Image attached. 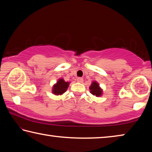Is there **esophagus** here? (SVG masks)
Here are the masks:
<instances>
[{"mask_svg":"<svg viewBox=\"0 0 152 152\" xmlns=\"http://www.w3.org/2000/svg\"><path fill=\"white\" fill-rule=\"evenodd\" d=\"M77 82H80V83H82V82H83V78H77Z\"/></svg>","mask_w":152,"mask_h":152,"instance_id":"esophagus-1","label":"esophagus"}]
</instances>
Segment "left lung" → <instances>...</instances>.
Returning a JSON list of instances; mask_svg holds the SVG:
<instances>
[{
	"label": "left lung",
	"mask_w": 152,
	"mask_h": 152,
	"mask_svg": "<svg viewBox=\"0 0 152 152\" xmlns=\"http://www.w3.org/2000/svg\"><path fill=\"white\" fill-rule=\"evenodd\" d=\"M89 89L91 93L94 96H96V97L102 96V89L100 87L99 84L96 81H93L92 82L91 85L89 87Z\"/></svg>",
	"instance_id": "left-lung-1"
}]
</instances>
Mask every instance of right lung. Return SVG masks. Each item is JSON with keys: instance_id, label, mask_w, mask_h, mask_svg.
I'll return each mask as SVG.
<instances>
[{"instance_id": "obj_1", "label": "right lung", "mask_w": 152, "mask_h": 152, "mask_svg": "<svg viewBox=\"0 0 152 152\" xmlns=\"http://www.w3.org/2000/svg\"><path fill=\"white\" fill-rule=\"evenodd\" d=\"M70 82H65L63 78H60L52 87V93L55 95H61L68 89Z\"/></svg>"}]
</instances>
